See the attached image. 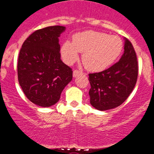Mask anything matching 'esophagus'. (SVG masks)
Here are the masks:
<instances>
[{
  "label": "esophagus",
  "instance_id": "obj_1",
  "mask_svg": "<svg viewBox=\"0 0 154 154\" xmlns=\"http://www.w3.org/2000/svg\"><path fill=\"white\" fill-rule=\"evenodd\" d=\"M80 74H83L82 72L79 71V70H74V72H73V77H77V76L80 75Z\"/></svg>",
  "mask_w": 154,
  "mask_h": 154
}]
</instances>
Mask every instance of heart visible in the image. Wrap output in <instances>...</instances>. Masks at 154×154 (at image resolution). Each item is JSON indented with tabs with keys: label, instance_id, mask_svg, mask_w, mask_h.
Instances as JSON below:
<instances>
[{
	"label": "heart",
	"instance_id": "obj_1",
	"mask_svg": "<svg viewBox=\"0 0 154 154\" xmlns=\"http://www.w3.org/2000/svg\"><path fill=\"white\" fill-rule=\"evenodd\" d=\"M123 41L117 35L87 30L73 36V42L67 41L60 48L62 59L72 64L83 53L82 61L90 71L99 72L111 66L123 51Z\"/></svg>",
	"mask_w": 154,
	"mask_h": 154
}]
</instances>
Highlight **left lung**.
Returning <instances> with one entry per match:
<instances>
[{"instance_id": "obj_1", "label": "left lung", "mask_w": 154, "mask_h": 154, "mask_svg": "<svg viewBox=\"0 0 154 154\" xmlns=\"http://www.w3.org/2000/svg\"><path fill=\"white\" fill-rule=\"evenodd\" d=\"M124 52L117 63L102 72L89 74L91 104L104 111L124 103L134 90L138 75L137 55L124 37Z\"/></svg>"}]
</instances>
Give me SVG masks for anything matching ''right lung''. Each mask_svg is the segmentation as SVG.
Masks as SVG:
<instances>
[{
    "mask_svg": "<svg viewBox=\"0 0 154 154\" xmlns=\"http://www.w3.org/2000/svg\"><path fill=\"white\" fill-rule=\"evenodd\" d=\"M63 26H51L34 31L23 42L17 63L20 86L28 100L42 107L59 101L72 80L71 68L60 60L59 37Z\"/></svg>",
    "mask_w": 154,
    "mask_h": 154,
    "instance_id": "1",
    "label": "right lung"
}]
</instances>
